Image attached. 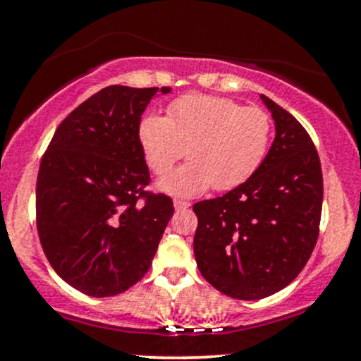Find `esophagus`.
Listing matches in <instances>:
<instances>
[{"label": "esophagus", "instance_id": "1", "mask_svg": "<svg viewBox=\"0 0 361 361\" xmlns=\"http://www.w3.org/2000/svg\"><path fill=\"white\" fill-rule=\"evenodd\" d=\"M173 204H175V209L178 210V212H181V210H186L190 207V202H185V200H175Z\"/></svg>", "mask_w": 361, "mask_h": 361}]
</instances>
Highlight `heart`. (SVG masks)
Wrapping results in <instances>:
<instances>
[{
    "mask_svg": "<svg viewBox=\"0 0 361 361\" xmlns=\"http://www.w3.org/2000/svg\"><path fill=\"white\" fill-rule=\"evenodd\" d=\"M270 140L267 111L214 94H185L169 103L168 117L149 114L139 123V144L156 175H166L185 151L190 156L159 181V188L175 197L246 183L263 164Z\"/></svg>",
    "mask_w": 361,
    "mask_h": 361,
    "instance_id": "b5f03b06",
    "label": "heart"
}]
</instances>
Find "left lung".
<instances>
[{
    "mask_svg": "<svg viewBox=\"0 0 361 361\" xmlns=\"http://www.w3.org/2000/svg\"><path fill=\"white\" fill-rule=\"evenodd\" d=\"M261 100L276 130L263 164L246 183L193 205L198 270L239 300L264 299L297 279L317 243L322 210L312 139L287 110L264 94Z\"/></svg>",
    "mask_w": 361,
    "mask_h": 361,
    "instance_id": "obj_1",
    "label": "left lung"
}]
</instances>
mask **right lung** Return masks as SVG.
Returning <instances> with one entry per match:
<instances>
[{"mask_svg": "<svg viewBox=\"0 0 361 361\" xmlns=\"http://www.w3.org/2000/svg\"><path fill=\"white\" fill-rule=\"evenodd\" d=\"M157 91L100 90L62 120L40 161V244L57 275L86 295L111 297L137 283L175 212L166 195L144 192L151 178L139 123Z\"/></svg>", "mask_w": 361, "mask_h": 361, "instance_id": "add662e5", "label": "right lung"}]
</instances>
